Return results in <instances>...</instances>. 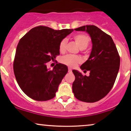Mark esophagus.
Listing matches in <instances>:
<instances>
[{"label": "esophagus", "instance_id": "1", "mask_svg": "<svg viewBox=\"0 0 131 131\" xmlns=\"http://www.w3.org/2000/svg\"><path fill=\"white\" fill-rule=\"evenodd\" d=\"M68 71H69V73H72V70H71L70 68H69V70H68Z\"/></svg>", "mask_w": 131, "mask_h": 131}]
</instances>
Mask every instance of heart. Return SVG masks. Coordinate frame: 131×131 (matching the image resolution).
<instances>
[{
  "label": "heart",
  "mask_w": 131,
  "mask_h": 131,
  "mask_svg": "<svg viewBox=\"0 0 131 131\" xmlns=\"http://www.w3.org/2000/svg\"><path fill=\"white\" fill-rule=\"evenodd\" d=\"M75 42L78 45L79 48L80 49H85L88 47L89 43V37L86 35H82V34H78L76 35L73 37ZM66 44L67 41L66 39H62L59 45V50L61 52H64L66 51ZM62 63L70 67H74L77 64L81 62V59L80 57L73 55H67L62 57L61 59Z\"/></svg>",
  "instance_id": "heart-1"
}]
</instances>
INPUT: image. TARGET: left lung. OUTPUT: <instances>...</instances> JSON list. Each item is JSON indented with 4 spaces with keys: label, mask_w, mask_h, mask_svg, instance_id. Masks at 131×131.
I'll use <instances>...</instances> for the list:
<instances>
[{
    "label": "left lung",
    "mask_w": 131,
    "mask_h": 131,
    "mask_svg": "<svg viewBox=\"0 0 131 131\" xmlns=\"http://www.w3.org/2000/svg\"><path fill=\"white\" fill-rule=\"evenodd\" d=\"M74 30L88 33L92 48L89 58L80 66L84 72L89 71V76L72 71L75 76L73 92L80 101L94 103L104 97L113 86L119 72L120 57L112 37L97 27L84 26Z\"/></svg>",
    "instance_id": "1"
}]
</instances>
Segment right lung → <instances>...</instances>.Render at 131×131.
I'll return each mask as SVG.
<instances>
[{"label":"right lung","mask_w":131,"mask_h":131,"mask_svg":"<svg viewBox=\"0 0 131 131\" xmlns=\"http://www.w3.org/2000/svg\"><path fill=\"white\" fill-rule=\"evenodd\" d=\"M73 31L40 26L30 30L19 41L14 61V74L21 90L30 98L47 101L55 96L68 68L58 63L51 70L46 63L60 54V42Z\"/></svg>","instance_id":"obj_1"}]
</instances>
